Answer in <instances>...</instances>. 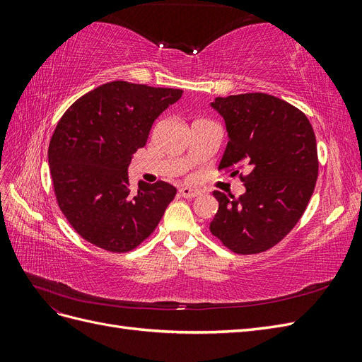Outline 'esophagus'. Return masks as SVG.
<instances>
[{"label": "esophagus", "mask_w": 362, "mask_h": 362, "mask_svg": "<svg viewBox=\"0 0 362 362\" xmlns=\"http://www.w3.org/2000/svg\"><path fill=\"white\" fill-rule=\"evenodd\" d=\"M201 192L198 189H192V187H181L180 189V196L182 198H187V199H193L196 196H199Z\"/></svg>", "instance_id": "1"}]
</instances>
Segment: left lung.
Returning a JSON list of instances; mask_svg holds the SVG:
<instances>
[{
    "label": "left lung",
    "mask_w": 362,
    "mask_h": 362,
    "mask_svg": "<svg viewBox=\"0 0 362 362\" xmlns=\"http://www.w3.org/2000/svg\"><path fill=\"white\" fill-rule=\"evenodd\" d=\"M228 145L218 169H246V192H213L214 237L235 254H259L286 237L308 205L319 175L313 127L299 108L267 93L216 98ZM234 170L233 175H237Z\"/></svg>",
    "instance_id": "left-lung-1"
}]
</instances>
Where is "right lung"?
<instances>
[{
    "mask_svg": "<svg viewBox=\"0 0 362 362\" xmlns=\"http://www.w3.org/2000/svg\"><path fill=\"white\" fill-rule=\"evenodd\" d=\"M181 95L112 81L76 100L59 120L48 148L54 192L64 217L89 243L122 254L154 233L177 189L140 181L134 193L128 166L154 120Z\"/></svg>",
    "mask_w": 362,
    "mask_h": 362,
    "instance_id": "right-lung-1",
    "label": "right lung"
}]
</instances>
